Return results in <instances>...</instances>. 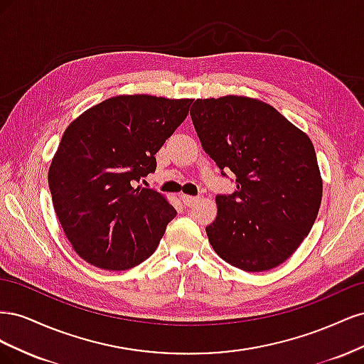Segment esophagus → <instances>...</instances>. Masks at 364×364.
<instances>
[{
    "mask_svg": "<svg viewBox=\"0 0 364 364\" xmlns=\"http://www.w3.org/2000/svg\"><path fill=\"white\" fill-rule=\"evenodd\" d=\"M182 202L186 205V206H193L194 203L199 202V197H194V196H188V194H182L181 196Z\"/></svg>",
    "mask_w": 364,
    "mask_h": 364,
    "instance_id": "esophagus-1",
    "label": "esophagus"
}]
</instances>
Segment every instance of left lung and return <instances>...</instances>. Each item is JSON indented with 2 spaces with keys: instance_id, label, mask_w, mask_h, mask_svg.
Instances as JSON below:
<instances>
[{
  "instance_id": "1",
  "label": "left lung",
  "mask_w": 364,
  "mask_h": 364,
  "mask_svg": "<svg viewBox=\"0 0 364 364\" xmlns=\"http://www.w3.org/2000/svg\"><path fill=\"white\" fill-rule=\"evenodd\" d=\"M190 114L206 155L237 178L234 194L215 197L209 243L245 272L278 267L310 234L321 208L323 182L311 139L258 98H197Z\"/></svg>"
}]
</instances>
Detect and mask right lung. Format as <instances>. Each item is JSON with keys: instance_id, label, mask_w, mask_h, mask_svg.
<instances>
[{"instance_id": "obj_1", "label": "right lung", "mask_w": 364, "mask_h": 364, "mask_svg": "<svg viewBox=\"0 0 364 364\" xmlns=\"http://www.w3.org/2000/svg\"><path fill=\"white\" fill-rule=\"evenodd\" d=\"M193 98L117 95L65 129L48 170L53 206L74 252L103 270H127L156 250L176 209L134 186L188 115Z\"/></svg>"}]
</instances>
